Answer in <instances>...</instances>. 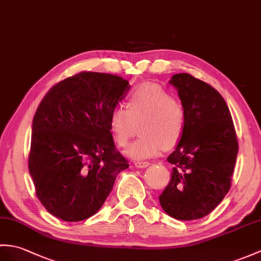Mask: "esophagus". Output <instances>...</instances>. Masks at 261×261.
<instances>
[{"label": "esophagus", "instance_id": "obj_1", "mask_svg": "<svg viewBox=\"0 0 261 261\" xmlns=\"http://www.w3.org/2000/svg\"><path fill=\"white\" fill-rule=\"evenodd\" d=\"M135 166L137 168H140V169H143V168H147L150 166V163L148 161H137L135 163Z\"/></svg>", "mask_w": 261, "mask_h": 261}]
</instances>
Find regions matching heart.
<instances>
[{"label": "heart", "mask_w": 261, "mask_h": 261, "mask_svg": "<svg viewBox=\"0 0 261 261\" xmlns=\"http://www.w3.org/2000/svg\"><path fill=\"white\" fill-rule=\"evenodd\" d=\"M114 108L109 126L119 147H125L136 135L139 125L140 138L132 142L125 154L135 160L158 155L161 150L177 147L185 132V110L173 96L154 84H143L129 95L125 105Z\"/></svg>", "instance_id": "heart-1"}]
</instances>
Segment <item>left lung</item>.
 <instances>
[{
	"label": "left lung",
	"instance_id": "1",
	"mask_svg": "<svg viewBox=\"0 0 261 261\" xmlns=\"http://www.w3.org/2000/svg\"><path fill=\"white\" fill-rule=\"evenodd\" d=\"M185 110V132L168 156L173 165L170 182L159 201L178 220L209 215L228 193L238 154L231 114L220 93L188 73L172 75Z\"/></svg>",
	"mask_w": 261,
	"mask_h": 261
}]
</instances>
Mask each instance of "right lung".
I'll return each instance as SVG.
<instances>
[{
    "mask_svg": "<svg viewBox=\"0 0 261 261\" xmlns=\"http://www.w3.org/2000/svg\"><path fill=\"white\" fill-rule=\"evenodd\" d=\"M131 86L122 77L81 72L56 84L32 123L29 171L41 203L64 221L98 213L120 171L109 118Z\"/></svg>",
    "mask_w": 261,
    "mask_h": 261,
    "instance_id": "1",
    "label": "right lung"
}]
</instances>
